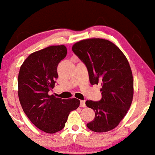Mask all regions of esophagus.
Here are the masks:
<instances>
[{"label": "esophagus", "instance_id": "esophagus-1", "mask_svg": "<svg viewBox=\"0 0 155 155\" xmlns=\"http://www.w3.org/2000/svg\"><path fill=\"white\" fill-rule=\"evenodd\" d=\"M80 107H85V101H80Z\"/></svg>", "mask_w": 155, "mask_h": 155}]
</instances>
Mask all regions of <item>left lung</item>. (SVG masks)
<instances>
[{
	"label": "left lung",
	"mask_w": 155,
	"mask_h": 155,
	"mask_svg": "<svg viewBox=\"0 0 155 155\" xmlns=\"http://www.w3.org/2000/svg\"><path fill=\"white\" fill-rule=\"evenodd\" d=\"M72 51L87 66L90 83L102 84V98L86 102L95 111L87 127L96 132L113 130L132 102L134 81L127 58L115 44L103 39L82 40L73 45Z\"/></svg>",
	"instance_id": "1"
}]
</instances>
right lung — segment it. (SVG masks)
Masks as SVG:
<instances>
[{"label":"right lung","instance_id":"obj_1","mask_svg":"<svg viewBox=\"0 0 155 155\" xmlns=\"http://www.w3.org/2000/svg\"><path fill=\"white\" fill-rule=\"evenodd\" d=\"M66 54L64 45L35 52L21 65L18 76V94L23 111L37 128L49 134L62 130L71 111L80 106L76 98L48 95L58 78V64Z\"/></svg>","mask_w":155,"mask_h":155}]
</instances>
